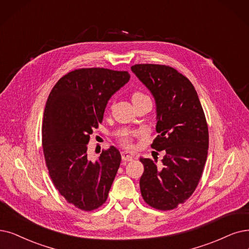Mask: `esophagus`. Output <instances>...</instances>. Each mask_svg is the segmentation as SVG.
Listing matches in <instances>:
<instances>
[{
    "label": "esophagus",
    "instance_id": "esophagus-1",
    "mask_svg": "<svg viewBox=\"0 0 249 249\" xmlns=\"http://www.w3.org/2000/svg\"><path fill=\"white\" fill-rule=\"evenodd\" d=\"M122 158H123L124 161H130V160H133L134 154L131 153V152H127V151H123L122 152Z\"/></svg>",
    "mask_w": 249,
    "mask_h": 249
}]
</instances>
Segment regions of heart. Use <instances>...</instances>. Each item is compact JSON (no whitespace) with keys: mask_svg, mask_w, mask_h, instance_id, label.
I'll return each instance as SVG.
<instances>
[{"mask_svg":"<svg viewBox=\"0 0 249 249\" xmlns=\"http://www.w3.org/2000/svg\"><path fill=\"white\" fill-rule=\"evenodd\" d=\"M144 100H150V98L140 91H136L135 93H133V95H132L133 103H138V102H141ZM139 136H141L140 132L125 131L121 136H119V141H121V143L124 147L132 148L133 147V138H136Z\"/></svg>","mask_w":249,"mask_h":249,"instance_id":"heart-1","label":"heart"}]
</instances>
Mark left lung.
Here are the masks:
<instances>
[{
    "mask_svg": "<svg viewBox=\"0 0 249 249\" xmlns=\"http://www.w3.org/2000/svg\"><path fill=\"white\" fill-rule=\"evenodd\" d=\"M155 99L157 137L151 147L163 151L161 163L140 158L145 202L159 211L184 203L199 183L208 149V127L192 83L175 68L159 64L131 67Z\"/></svg>",
    "mask_w": 249,
    "mask_h": 249,
    "instance_id": "left-lung-1",
    "label": "left lung"
}]
</instances>
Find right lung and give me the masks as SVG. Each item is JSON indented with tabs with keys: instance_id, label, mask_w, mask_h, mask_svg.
I'll list each match as a JSON object with an SVG mask.
<instances>
[{
	"instance_id": "right-lung-1",
	"label": "right lung",
	"mask_w": 249,
	"mask_h": 249,
	"mask_svg": "<svg viewBox=\"0 0 249 249\" xmlns=\"http://www.w3.org/2000/svg\"><path fill=\"white\" fill-rule=\"evenodd\" d=\"M127 71L75 69L62 76L46 103L42 142L49 175L68 203L91 212L107 199L122 156L114 146L89 159L90 136L103 121L108 100L130 79Z\"/></svg>"
}]
</instances>
